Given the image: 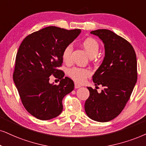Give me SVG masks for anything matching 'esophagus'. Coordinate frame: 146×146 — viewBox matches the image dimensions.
I'll list each match as a JSON object with an SVG mask.
<instances>
[{"instance_id":"34e87169","label":"esophagus","mask_w":146,"mask_h":146,"mask_svg":"<svg viewBox=\"0 0 146 146\" xmlns=\"http://www.w3.org/2000/svg\"><path fill=\"white\" fill-rule=\"evenodd\" d=\"M81 87L80 85H78L77 84H75V89H77V88H79Z\"/></svg>"}]
</instances>
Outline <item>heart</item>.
<instances>
[{
    "instance_id": "obj_1",
    "label": "heart",
    "mask_w": 146,
    "mask_h": 146,
    "mask_svg": "<svg viewBox=\"0 0 146 146\" xmlns=\"http://www.w3.org/2000/svg\"><path fill=\"white\" fill-rule=\"evenodd\" d=\"M82 46L86 50L88 54L91 57H95L99 52L100 46L98 41L94 38H86L82 41ZM72 52V46L71 45L67 46L64 48L62 53V60L66 63H69L71 62V55ZM92 72L89 69L87 68L73 67L69 70L68 75L74 82L78 84H82L84 82L87 77H90Z\"/></svg>"
}]
</instances>
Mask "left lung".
I'll list each match as a JSON object with an SVG mask.
<instances>
[{
  "instance_id": "8db88e82",
  "label": "left lung",
  "mask_w": 146,
  "mask_h": 146,
  "mask_svg": "<svg viewBox=\"0 0 146 146\" xmlns=\"http://www.w3.org/2000/svg\"><path fill=\"white\" fill-rule=\"evenodd\" d=\"M91 34L104 44V58L92 77L95 86L102 85L104 89L98 93L88 88L85 111L94 121L108 122L122 112L130 98L137 79V58L131 44L112 31L97 29Z\"/></svg>"
}]
</instances>
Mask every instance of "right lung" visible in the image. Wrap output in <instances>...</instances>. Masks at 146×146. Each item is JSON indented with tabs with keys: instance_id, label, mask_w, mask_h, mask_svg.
Instances as JSON below:
<instances>
[{
	"instance_id": "obj_1",
	"label": "right lung",
	"mask_w": 146,
	"mask_h": 146,
	"mask_svg": "<svg viewBox=\"0 0 146 146\" xmlns=\"http://www.w3.org/2000/svg\"><path fill=\"white\" fill-rule=\"evenodd\" d=\"M81 33L49 26L29 34L22 41L17 52L13 75L21 102L27 111L37 119L46 121L62 111V101L74 89V83L64 72L62 53ZM61 81L50 84L49 76Z\"/></svg>"
}]
</instances>
